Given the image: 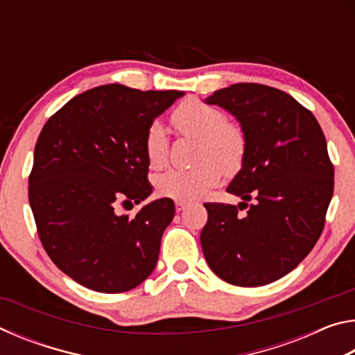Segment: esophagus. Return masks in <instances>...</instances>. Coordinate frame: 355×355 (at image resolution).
I'll return each instance as SVG.
<instances>
[{
	"mask_svg": "<svg viewBox=\"0 0 355 355\" xmlns=\"http://www.w3.org/2000/svg\"><path fill=\"white\" fill-rule=\"evenodd\" d=\"M184 208H186V203H184V202H175V209H177L178 213L183 211Z\"/></svg>",
	"mask_w": 355,
	"mask_h": 355,
	"instance_id": "obj_1",
	"label": "esophagus"
}]
</instances>
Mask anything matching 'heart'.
Segmentation results:
<instances>
[{"label":"heart","mask_w":355,"mask_h":355,"mask_svg":"<svg viewBox=\"0 0 355 355\" xmlns=\"http://www.w3.org/2000/svg\"><path fill=\"white\" fill-rule=\"evenodd\" d=\"M171 120L178 133L200 141L197 153L200 163L191 169H171L161 173L156 178V191L167 199L196 202L220 182L224 171H235L243 163L245 135L238 123L228 122L218 107L199 100H186L175 107ZM144 148L153 169L164 166L169 141L163 125H150L144 137Z\"/></svg>","instance_id":"obj_1"}]
</instances>
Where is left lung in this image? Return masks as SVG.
<instances>
[{
	"label": "left lung",
	"mask_w": 355,
	"mask_h": 355,
	"mask_svg": "<svg viewBox=\"0 0 355 355\" xmlns=\"http://www.w3.org/2000/svg\"><path fill=\"white\" fill-rule=\"evenodd\" d=\"M205 103L236 117L245 135V153L227 188L243 202L238 207L205 203L203 255L228 284H272L310 254L324 228L334 194L326 137L299 101L263 84H232ZM238 209L248 213L241 216Z\"/></svg>",
	"instance_id": "1"
}]
</instances>
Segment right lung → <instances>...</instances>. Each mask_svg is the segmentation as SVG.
<instances>
[{
    "label": "right lung",
    "mask_w": 355,
    "mask_h": 355,
    "mask_svg": "<svg viewBox=\"0 0 355 355\" xmlns=\"http://www.w3.org/2000/svg\"><path fill=\"white\" fill-rule=\"evenodd\" d=\"M183 95L106 84L67 101L40 131L29 175L39 238L53 263L89 290L130 291L153 272L172 199L150 202L135 218L116 205L152 194L144 137Z\"/></svg>",
    "instance_id": "right-lung-1"
}]
</instances>
